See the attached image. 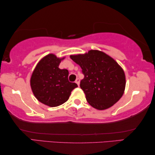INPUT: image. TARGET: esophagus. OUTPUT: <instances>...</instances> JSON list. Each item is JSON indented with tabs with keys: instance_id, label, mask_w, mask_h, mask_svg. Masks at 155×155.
<instances>
[{
	"instance_id": "esophagus-1",
	"label": "esophagus",
	"mask_w": 155,
	"mask_h": 155,
	"mask_svg": "<svg viewBox=\"0 0 155 155\" xmlns=\"http://www.w3.org/2000/svg\"><path fill=\"white\" fill-rule=\"evenodd\" d=\"M75 83L77 84L78 86L80 85V79H79V78H77V79L75 80Z\"/></svg>"
}]
</instances>
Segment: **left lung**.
<instances>
[{
	"instance_id": "obj_1",
	"label": "left lung",
	"mask_w": 155,
	"mask_h": 155,
	"mask_svg": "<svg viewBox=\"0 0 155 155\" xmlns=\"http://www.w3.org/2000/svg\"><path fill=\"white\" fill-rule=\"evenodd\" d=\"M70 58L79 64L84 75L80 88L89 104L97 110L113 106L122 97L126 87L125 73L116 61L98 50Z\"/></svg>"
}]
</instances>
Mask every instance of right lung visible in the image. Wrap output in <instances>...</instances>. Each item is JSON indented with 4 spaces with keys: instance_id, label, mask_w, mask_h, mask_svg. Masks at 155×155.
I'll return each mask as SVG.
<instances>
[{
    "instance_id": "1",
    "label": "right lung",
    "mask_w": 155,
    "mask_h": 155,
    "mask_svg": "<svg viewBox=\"0 0 155 155\" xmlns=\"http://www.w3.org/2000/svg\"><path fill=\"white\" fill-rule=\"evenodd\" d=\"M64 58L50 54L38 63L30 80L32 92L38 100L50 107L66 102L77 84L68 80L67 69H60L59 64Z\"/></svg>"
}]
</instances>
